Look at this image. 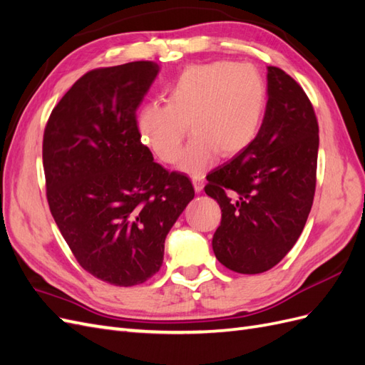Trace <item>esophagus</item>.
Instances as JSON below:
<instances>
[{
    "label": "esophagus",
    "mask_w": 365,
    "mask_h": 365,
    "mask_svg": "<svg viewBox=\"0 0 365 365\" xmlns=\"http://www.w3.org/2000/svg\"><path fill=\"white\" fill-rule=\"evenodd\" d=\"M192 182L195 187V192L200 193L204 189V175H193L192 176Z\"/></svg>",
    "instance_id": "34e87169"
}]
</instances>
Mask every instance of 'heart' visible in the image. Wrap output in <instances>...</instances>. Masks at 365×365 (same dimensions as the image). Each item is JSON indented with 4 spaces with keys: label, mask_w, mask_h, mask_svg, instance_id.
Returning <instances> with one entry per match:
<instances>
[{
    "label": "heart",
    "mask_w": 365,
    "mask_h": 365,
    "mask_svg": "<svg viewBox=\"0 0 365 365\" xmlns=\"http://www.w3.org/2000/svg\"><path fill=\"white\" fill-rule=\"evenodd\" d=\"M267 88L248 63L212 62L185 68L168 91V103H148L137 114L140 141L163 163L180 160L187 125L193 134L180 170L201 175L220 153L236 157L256 138Z\"/></svg>",
    "instance_id": "obj_1"
}]
</instances>
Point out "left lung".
I'll return each mask as SVG.
<instances>
[{
    "instance_id": "1",
    "label": "left lung",
    "mask_w": 365,
    "mask_h": 365,
    "mask_svg": "<svg viewBox=\"0 0 365 365\" xmlns=\"http://www.w3.org/2000/svg\"><path fill=\"white\" fill-rule=\"evenodd\" d=\"M268 102L251 145L207 175L205 193L222 220L213 236L216 259L240 274L275 267L300 237L312 208L318 121L289 74L268 67Z\"/></svg>"
}]
</instances>
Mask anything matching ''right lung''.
<instances>
[{
    "label": "right lung",
    "mask_w": 365,
    "mask_h": 365,
    "mask_svg": "<svg viewBox=\"0 0 365 365\" xmlns=\"http://www.w3.org/2000/svg\"><path fill=\"white\" fill-rule=\"evenodd\" d=\"M160 73L129 62L82 76L53 109L42 161L54 222L81 267L115 286L158 272L165 236L195 190L153 161L135 113Z\"/></svg>",
    "instance_id": "add662e5"
}]
</instances>
